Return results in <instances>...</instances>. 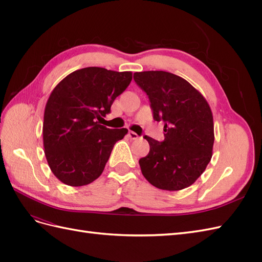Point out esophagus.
I'll use <instances>...</instances> for the list:
<instances>
[{"label": "esophagus", "mask_w": 262, "mask_h": 262, "mask_svg": "<svg viewBox=\"0 0 262 262\" xmlns=\"http://www.w3.org/2000/svg\"><path fill=\"white\" fill-rule=\"evenodd\" d=\"M128 136H129V138L131 139V140H138L140 137L138 136V134L136 133V132H133V131H130L129 133H128Z\"/></svg>", "instance_id": "esophagus-1"}]
</instances>
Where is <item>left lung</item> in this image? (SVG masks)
I'll list each match as a JSON object with an SVG mask.
<instances>
[{"label": "left lung", "instance_id": "8db88e82", "mask_svg": "<svg viewBox=\"0 0 262 262\" xmlns=\"http://www.w3.org/2000/svg\"><path fill=\"white\" fill-rule=\"evenodd\" d=\"M134 81L150 101L153 118L164 122L165 140L144 137L149 152L141 171L154 187L177 191L191 186L212 158L214 123L202 94L184 78L165 71L136 72Z\"/></svg>", "mask_w": 262, "mask_h": 262}]
</instances>
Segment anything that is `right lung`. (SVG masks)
I'll list each match as a JSON object with an SVG mask.
<instances>
[{
    "label": "right lung",
    "mask_w": 262,
    "mask_h": 262,
    "mask_svg": "<svg viewBox=\"0 0 262 262\" xmlns=\"http://www.w3.org/2000/svg\"><path fill=\"white\" fill-rule=\"evenodd\" d=\"M132 81V72L90 67L76 70L54 87L43 115L45 155L53 175L71 187L96 180L125 128L100 121Z\"/></svg>",
    "instance_id": "obj_1"
}]
</instances>
